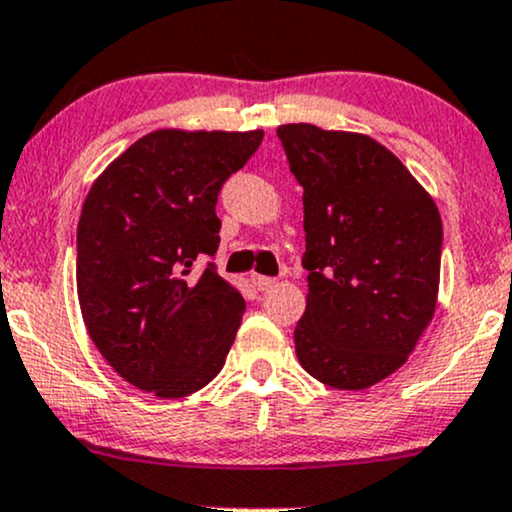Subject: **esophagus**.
I'll use <instances>...</instances> for the list:
<instances>
[{"instance_id": "obj_1", "label": "esophagus", "mask_w": 512, "mask_h": 512, "mask_svg": "<svg viewBox=\"0 0 512 512\" xmlns=\"http://www.w3.org/2000/svg\"><path fill=\"white\" fill-rule=\"evenodd\" d=\"M254 285H256V290H261V292H268V290H273L275 285H278V280L275 278H266V275H254Z\"/></svg>"}]
</instances>
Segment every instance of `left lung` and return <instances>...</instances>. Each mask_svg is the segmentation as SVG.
Listing matches in <instances>:
<instances>
[{
    "instance_id": "8db88e82",
    "label": "left lung",
    "mask_w": 512,
    "mask_h": 512,
    "mask_svg": "<svg viewBox=\"0 0 512 512\" xmlns=\"http://www.w3.org/2000/svg\"><path fill=\"white\" fill-rule=\"evenodd\" d=\"M278 138L304 189L297 359L330 388H369L405 364L434 316L441 215L374 138L314 124H282Z\"/></svg>"
}]
</instances>
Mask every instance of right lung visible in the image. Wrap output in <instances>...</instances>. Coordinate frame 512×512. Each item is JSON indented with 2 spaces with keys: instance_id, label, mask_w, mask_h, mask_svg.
I'll return each mask as SVG.
<instances>
[{
  "instance_id": "obj_1",
  "label": "right lung",
  "mask_w": 512,
  "mask_h": 512,
  "mask_svg": "<svg viewBox=\"0 0 512 512\" xmlns=\"http://www.w3.org/2000/svg\"><path fill=\"white\" fill-rule=\"evenodd\" d=\"M261 141L263 131H153L90 189L78 302L90 340L131 386L184 398L220 374L246 304L213 261L215 206Z\"/></svg>"
}]
</instances>
